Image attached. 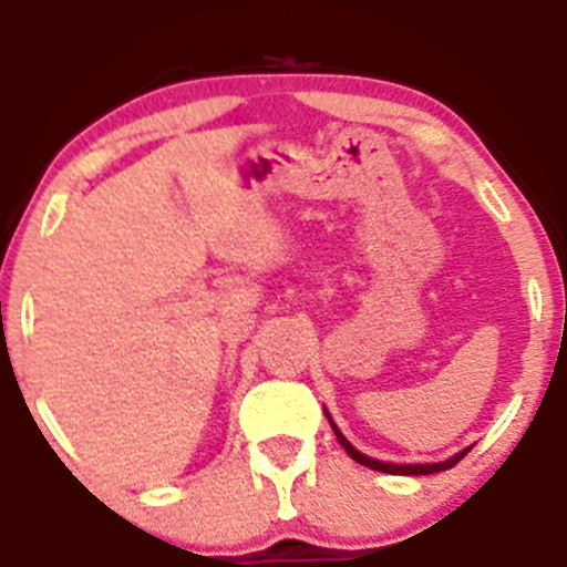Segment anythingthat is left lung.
<instances>
[{"instance_id":"left-lung-1","label":"left lung","mask_w":567,"mask_h":567,"mask_svg":"<svg viewBox=\"0 0 567 567\" xmlns=\"http://www.w3.org/2000/svg\"><path fill=\"white\" fill-rule=\"evenodd\" d=\"M330 423H333V421H330ZM333 432H336V437H339L341 446H344L347 455L353 457L355 463H361V466H367V468H375V472H386V474H435V472H446V468L455 466V463L461 461V457L468 452V449H463V452H457L455 457H449V461H443V463H415V466H401V463H381V461H372V457L361 455L359 449L350 446V441H347V437L341 435L339 430H336V423H333Z\"/></svg>"}]
</instances>
